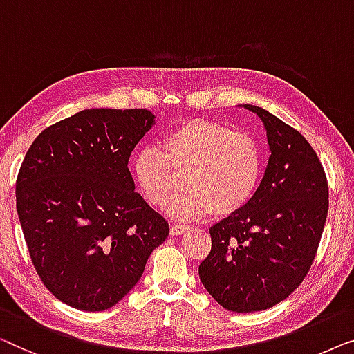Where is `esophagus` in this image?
<instances>
[{"label":"esophagus","mask_w":354,"mask_h":354,"mask_svg":"<svg viewBox=\"0 0 354 354\" xmlns=\"http://www.w3.org/2000/svg\"><path fill=\"white\" fill-rule=\"evenodd\" d=\"M187 229H191V226H184V225H173V226H171V229H170V232H171V236H179V234L186 232Z\"/></svg>","instance_id":"1"}]
</instances>
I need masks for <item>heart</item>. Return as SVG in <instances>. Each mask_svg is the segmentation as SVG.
<instances>
[{"label":"heart","instance_id":"heart-1","mask_svg":"<svg viewBox=\"0 0 354 354\" xmlns=\"http://www.w3.org/2000/svg\"><path fill=\"white\" fill-rule=\"evenodd\" d=\"M260 171L261 152L250 134L205 118L178 123L163 134L162 151L144 146L131 162L139 192L156 207L167 202L183 173L186 187L168 203L179 220L241 210L255 192Z\"/></svg>","mask_w":354,"mask_h":354}]
</instances>
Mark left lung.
<instances>
[{"instance_id":"8db88e82","label":"left lung","mask_w":354,"mask_h":354,"mask_svg":"<svg viewBox=\"0 0 354 354\" xmlns=\"http://www.w3.org/2000/svg\"><path fill=\"white\" fill-rule=\"evenodd\" d=\"M266 129L265 176L241 210L210 227L212 250L198 266L207 292L227 311H263L286 300L315 260L328 187L310 142L265 109L243 104Z\"/></svg>"}]
</instances>
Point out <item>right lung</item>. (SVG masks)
<instances>
[{
  "label": "right lung",
  "instance_id": "add662e5",
  "mask_svg": "<svg viewBox=\"0 0 354 354\" xmlns=\"http://www.w3.org/2000/svg\"><path fill=\"white\" fill-rule=\"evenodd\" d=\"M153 125L146 109H86L48 127L27 151L19 221L39 279L68 306H115L168 237V221L134 192L128 170Z\"/></svg>",
  "mask_w": 354,
  "mask_h": 354
}]
</instances>
